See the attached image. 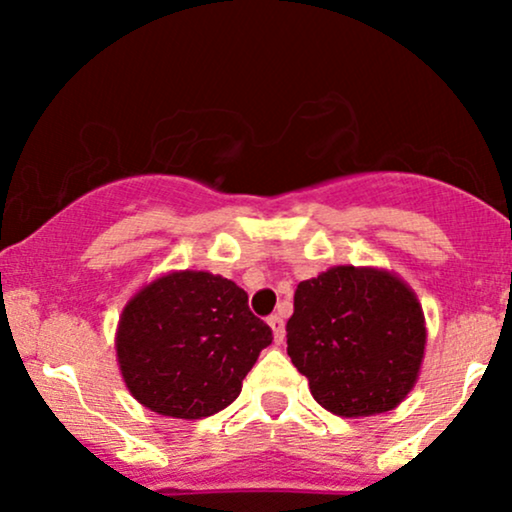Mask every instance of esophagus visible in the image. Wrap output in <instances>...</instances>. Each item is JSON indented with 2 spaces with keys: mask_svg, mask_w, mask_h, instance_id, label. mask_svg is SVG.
<instances>
[{
  "mask_svg": "<svg viewBox=\"0 0 512 512\" xmlns=\"http://www.w3.org/2000/svg\"><path fill=\"white\" fill-rule=\"evenodd\" d=\"M269 327H272V332H274V342H284V337H286V322H284V317L281 315H272L269 317Z\"/></svg>",
  "mask_w": 512,
  "mask_h": 512,
  "instance_id": "1",
  "label": "esophagus"
}]
</instances>
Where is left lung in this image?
<instances>
[{
    "instance_id": "obj_1",
    "label": "left lung",
    "mask_w": 512,
    "mask_h": 512,
    "mask_svg": "<svg viewBox=\"0 0 512 512\" xmlns=\"http://www.w3.org/2000/svg\"><path fill=\"white\" fill-rule=\"evenodd\" d=\"M286 344L317 404L339 416L383 414L419 378L424 313L390 272L332 267L298 284Z\"/></svg>"
}]
</instances>
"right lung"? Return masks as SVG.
<instances>
[{"label":"right lung","mask_w":512,"mask_h":512,"mask_svg":"<svg viewBox=\"0 0 512 512\" xmlns=\"http://www.w3.org/2000/svg\"><path fill=\"white\" fill-rule=\"evenodd\" d=\"M267 322L248 293L209 272H173L125 305L117 361L134 399L173 419H202L236 402L264 346Z\"/></svg>","instance_id":"1"}]
</instances>
